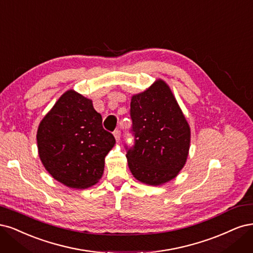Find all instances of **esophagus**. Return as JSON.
<instances>
[{"mask_svg": "<svg viewBox=\"0 0 253 253\" xmlns=\"http://www.w3.org/2000/svg\"><path fill=\"white\" fill-rule=\"evenodd\" d=\"M113 135H115L117 142H119L120 138H121V131H120V130H116V131L113 132Z\"/></svg>", "mask_w": 253, "mask_h": 253, "instance_id": "obj_1", "label": "esophagus"}]
</instances>
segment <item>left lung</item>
Here are the masks:
<instances>
[{
	"label": "left lung",
	"instance_id": "obj_1",
	"mask_svg": "<svg viewBox=\"0 0 253 253\" xmlns=\"http://www.w3.org/2000/svg\"><path fill=\"white\" fill-rule=\"evenodd\" d=\"M132 147L125 146L128 166L137 181L158 186L174 178L190 147V127L169 86L157 80L130 103Z\"/></svg>",
	"mask_w": 253,
	"mask_h": 253
}]
</instances>
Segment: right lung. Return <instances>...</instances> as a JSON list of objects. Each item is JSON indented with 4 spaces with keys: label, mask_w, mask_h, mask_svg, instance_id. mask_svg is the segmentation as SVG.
Wrapping results in <instances>:
<instances>
[{
    "label": "right lung",
    "mask_w": 253,
    "mask_h": 253,
    "mask_svg": "<svg viewBox=\"0 0 253 253\" xmlns=\"http://www.w3.org/2000/svg\"><path fill=\"white\" fill-rule=\"evenodd\" d=\"M37 142L40 159L53 178L85 189L102 177L116 138L103 128L92 101L71 89L41 121Z\"/></svg>",
    "instance_id": "right-lung-1"
}]
</instances>
